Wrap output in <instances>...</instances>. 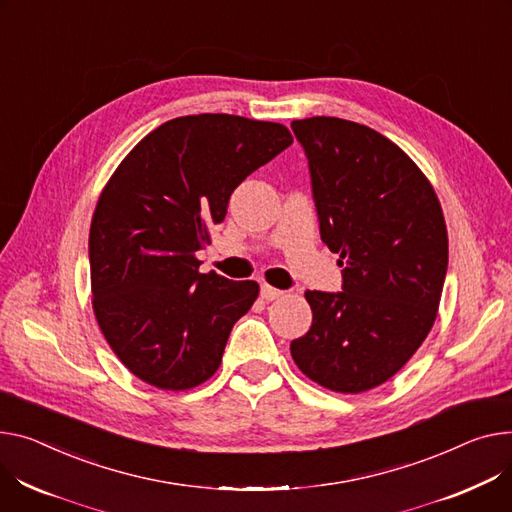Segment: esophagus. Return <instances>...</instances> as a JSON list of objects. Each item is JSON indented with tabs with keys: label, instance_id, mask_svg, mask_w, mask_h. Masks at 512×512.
Masks as SVG:
<instances>
[{
	"label": "esophagus",
	"instance_id": "obj_1",
	"mask_svg": "<svg viewBox=\"0 0 512 512\" xmlns=\"http://www.w3.org/2000/svg\"><path fill=\"white\" fill-rule=\"evenodd\" d=\"M286 292L284 290H278V288H274V286H269V284H263L261 286V298L263 300H278V298H282Z\"/></svg>",
	"mask_w": 512,
	"mask_h": 512
}]
</instances>
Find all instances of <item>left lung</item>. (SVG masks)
<instances>
[{
	"instance_id": "1",
	"label": "left lung",
	"mask_w": 512,
	"mask_h": 512,
	"mask_svg": "<svg viewBox=\"0 0 512 512\" xmlns=\"http://www.w3.org/2000/svg\"><path fill=\"white\" fill-rule=\"evenodd\" d=\"M292 131L344 292H304L313 325L290 354L321 387L364 393L399 372L434 325L449 263L445 216L418 164L379 131L337 117L292 121Z\"/></svg>"
}]
</instances>
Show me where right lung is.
<instances>
[{
	"instance_id": "add662e5",
	"label": "right lung",
	"mask_w": 512,
	"mask_h": 512,
	"mask_svg": "<svg viewBox=\"0 0 512 512\" xmlns=\"http://www.w3.org/2000/svg\"><path fill=\"white\" fill-rule=\"evenodd\" d=\"M290 144L280 123L177 117L150 131L102 189L88 238L92 309L144 383L187 391L218 370L259 284L201 274L195 253L210 245L232 191Z\"/></svg>"
}]
</instances>
